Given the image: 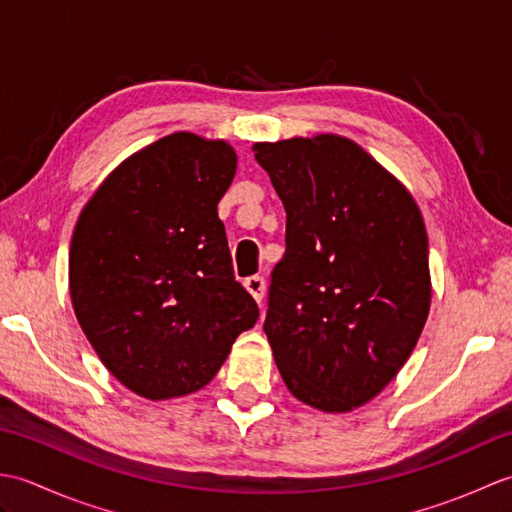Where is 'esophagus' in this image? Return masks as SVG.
I'll return each instance as SVG.
<instances>
[{
    "label": "esophagus",
    "mask_w": 512,
    "mask_h": 512,
    "mask_svg": "<svg viewBox=\"0 0 512 512\" xmlns=\"http://www.w3.org/2000/svg\"><path fill=\"white\" fill-rule=\"evenodd\" d=\"M244 288L250 292V295H253V299H255L257 303H262L264 292H266V281H264V277H259V275L248 277V279L244 281Z\"/></svg>",
    "instance_id": "obj_1"
}]
</instances>
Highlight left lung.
Listing matches in <instances>:
<instances>
[{
	"label": "left lung",
	"mask_w": 512,
	"mask_h": 512,
	"mask_svg": "<svg viewBox=\"0 0 512 512\" xmlns=\"http://www.w3.org/2000/svg\"><path fill=\"white\" fill-rule=\"evenodd\" d=\"M286 209L264 332L290 394L345 413L383 391L431 306L429 239L416 200L354 140L255 143Z\"/></svg>",
	"instance_id": "1"
}]
</instances>
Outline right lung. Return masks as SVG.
<instances>
[{
    "mask_svg": "<svg viewBox=\"0 0 512 512\" xmlns=\"http://www.w3.org/2000/svg\"><path fill=\"white\" fill-rule=\"evenodd\" d=\"M235 169L224 140L171 134L121 162L76 222L74 314L103 365L138 396L209 385L259 319L217 217Z\"/></svg>",
    "mask_w": 512,
    "mask_h": 512,
    "instance_id": "add662e5",
    "label": "right lung"
}]
</instances>
